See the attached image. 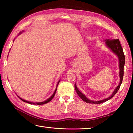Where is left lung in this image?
<instances>
[{"label": "left lung", "mask_w": 133, "mask_h": 133, "mask_svg": "<svg viewBox=\"0 0 133 133\" xmlns=\"http://www.w3.org/2000/svg\"><path fill=\"white\" fill-rule=\"evenodd\" d=\"M105 43H106L107 46L109 47V48L116 54V55H117L118 57L119 58V67H120V83H119V84L118 86L116 87L115 90L114 91L113 93H112V94L109 97L105 98L104 100L97 101V102H94V101L90 100L87 98L84 95V94H83L82 93H81V92L78 90L77 86H76V85L75 84V90L76 92H77L78 96H79L80 97L82 98L83 101H84V102L86 103H92V104H100V103L107 102V100H110V98H111L112 97L115 95L117 92L118 91L119 89H120V85L121 84V83H122L123 75H124V64H125V56L123 52L122 47L121 46L120 40H119L118 39H114V40L108 39V40H106Z\"/></svg>", "instance_id": "left-lung-1"}]
</instances>
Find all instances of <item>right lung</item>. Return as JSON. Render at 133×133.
<instances>
[{"instance_id":"right-lung-1","label":"right lung","mask_w":133,"mask_h":133,"mask_svg":"<svg viewBox=\"0 0 133 133\" xmlns=\"http://www.w3.org/2000/svg\"><path fill=\"white\" fill-rule=\"evenodd\" d=\"M60 82V81H58V83ZM58 84H57V85H58ZM56 90H57V87H56V90H55V92H54V93H53V94L52 96H51L50 98H48V100H46V101H44V102H40V103H31V102H28V101H26V100H23V99H22V98H20L21 99V100L23 101V102H26V103H29V104H37V105H42V104H46V103H49V102H50V101L52 100L53 99V98L54 97V96H55V93H56Z\"/></svg>"}]
</instances>
